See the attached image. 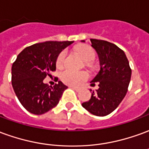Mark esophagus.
I'll list each match as a JSON object with an SVG mask.
<instances>
[{
    "mask_svg": "<svg viewBox=\"0 0 149 149\" xmlns=\"http://www.w3.org/2000/svg\"><path fill=\"white\" fill-rule=\"evenodd\" d=\"M71 87L73 89H75V90H76L77 92H79V91L81 90V88H79V87H77V86H71Z\"/></svg>",
    "mask_w": 149,
    "mask_h": 149,
    "instance_id": "obj_1",
    "label": "esophagus"
}]
</instances>
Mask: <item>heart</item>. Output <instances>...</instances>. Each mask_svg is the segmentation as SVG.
<instances>
[{"label":"heart","mask_w":149,"mask_h":149,"mask_svg":"<svg viewBox=\"0 0 149 149\" xmlns=\"http://www.w3.org/2000/svg\"><path fill=\"white\" fill-rule=\"evenodd\" d=\"M77 52L81 56L83 60L87 63V64H90L93 60L95 59L96 53L95 51L90 47L89 46H81L77 48ZM66 58V52L64 51L58 56L56 60V66L58 68H61L64 66V61ZM87 76L85 72H77L72 70V69H66L61 72L60 78L65 84L70 85H80L84 80H85Z\"/></svg>","instance_id":"b5f03b06"}]
</instances>
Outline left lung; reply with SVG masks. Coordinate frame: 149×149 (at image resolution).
Segmentation results:
<instances>
[{
	"instance_id": "obj_1",
	"label": "left lung",
	"mask_w": 149,
	"mask_h": 149,
	"mask_svg": "<svg viewBox=\"0 0 149 149\" xmlns=\"http://www.w3.org/2000/svg\"><path fill=\"white\" fill-rule=\"evenodd\" d=\"M90 41L98 56L100 64L99 72L90 81V85L98 83V89L93 91L91 98L82 103V107L94 115L106 116L113 112L124 98L132 69L124 52L117 46L95 38Z\"/></svg>"
}]
</instances>
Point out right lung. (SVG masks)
<instances>
[{
	"label": "right lung",
	"mask_w": 149,
	"mask_h": 149,
	"mask_svg": "<svg viewBox=\"0 0 149 149\" xmlns=\"http://www.w3.org/2000/svg\"><path fill=\"white\" fill-rule=\"evenodd\" d=\"M73 41H47L26 47L12 66V85L21 104L31 114H42L57 106L68 86H49L44 78L56 68L60 53Z\"/></svg>",
	"instance_id": "right-lung-1"
}]
</instances>
